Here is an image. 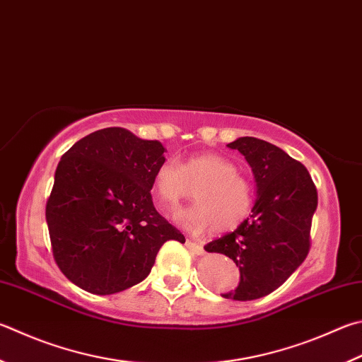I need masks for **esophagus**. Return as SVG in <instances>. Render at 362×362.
<instances>
[{
    "mask_svg": "<svg viewBox=\"0 0 362 362\" xmlns=\"http://www.w3.org/2000/svg\"><path fill=\"white\" fill-rule=\"evenodd\" d=\"M187 247L189 248V252H193L194 255H204L206 253V250H204L199 244H196L193 240H187Z\"/></svg>",
    "mask_w": 362,
    "mask_h": 362,
    "instance_id": "esophagus-1",
    "label": "esophagus"
}]
</instances>
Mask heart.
<instances>
[{
    "instance_id": "obj_1",
    "label": "heart",
    "mask_w": 362,
    "mask_h": 362,
    "mask_svg": "<svg viewBox=\"0 0 362 362\" xmlns=\"http://www.w3.org/2000/svg\"><path fill=\"white\" fill-rule=\"evenodd\" d=\"M192 188L196 204L180 212L177 220L198 231L210 226L215 231H229L239 226L252 209V185L228 158L202 153L182 164L168 158L156 168L153 192L168 212H174L180 201L192 194Z\"/></svg>"
}]
</instances>
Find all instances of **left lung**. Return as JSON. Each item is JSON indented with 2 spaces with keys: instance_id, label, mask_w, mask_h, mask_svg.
Instances as JSON below:
<instances>
[{
  "instance_id": "8db88e82",
  "label": "left lung",
  "mask_w": 362,
  "mask_h": 362,
  "mask_svg": "<svg viewBox=\"0 0 362 362\" xmlns=\"http://www.w3.org/2000/svg\"><path fill=\"white\" fill-rule=\"evenodd\" d=\"M228 147L239 150L252 168L256 201L250 218L204 248L226 255L239 267L238 288L223 298L253 300L284 285L307 258L318 194L304 164L274 144L245 136Z\"/></svg>"
}]
</instances>
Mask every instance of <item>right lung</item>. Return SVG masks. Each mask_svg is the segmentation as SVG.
<instances>
[{"instance_id":"obj_1","label":"right lung","mask_w":362,"mask_h":362,"mask_svg":"<svg viewBox=\"0 0 362 362\" xmlns=\"http://www.w3.org/2000/svg\"><path fill=\"white\" fill-rule=\"evenodd\" d=\"M164 152L158 141L104 128L62 156L45 220L57 264L78 288L128 290L150 274L164 242H185L150 194Z\"/></svg>"}]
</instances>
